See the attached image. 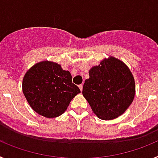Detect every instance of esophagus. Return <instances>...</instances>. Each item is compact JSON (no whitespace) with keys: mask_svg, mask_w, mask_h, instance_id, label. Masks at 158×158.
I'll list each match as a JSON object with an SVG mask.
<instances>
[{"mask_svg":"<svg viewBox=\"0 0 158 158\" xmlns=\"http://www.w3.org/2000/svg\"><path fill=\"white\" fill-rule=\"evenodd\" d=\"M79 89H80L81 91H82V89H83V84H81V85H79Z\"/></svg>","mask_w":158,"mask_h":158,"instance_id":"34e87169","label":"esophagus"}]
</instances>
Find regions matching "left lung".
<instances>
[{"mask_svg": "<svg viewBox=\"0 0 158 158\" xmlns=\"http://www.w3.org/2000/svg\"><path fill=\"white\" fill-rule=\"evenodd\" d=\"M89 73L82 93L93 112L104 120L123 114L135 94V79L126 64L111 56L93 66Z\"/></svg>", "mask_w": 158, "mask_h": 158, "instance_id": "8db88e82", "label": "left lung"}]
</instances>
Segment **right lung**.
Here are the masks:
<instances>
[{"instance_id":"add662e5","label":"right lung","mask_w":158,"mask_h":158,"mask_svg":"<svg viewBox=\"0 0 158 158\" xmlns=\"http://www.w3.org/2000/svg\"><path fill=\"white\" fill-rule=\"evenodd\" d=\"M22 89L32 109L46 118L62 115L73 98L81 93L73 84L70 73L49 61L38 62L27 71Z\"/></svg>"}]
</instances>
